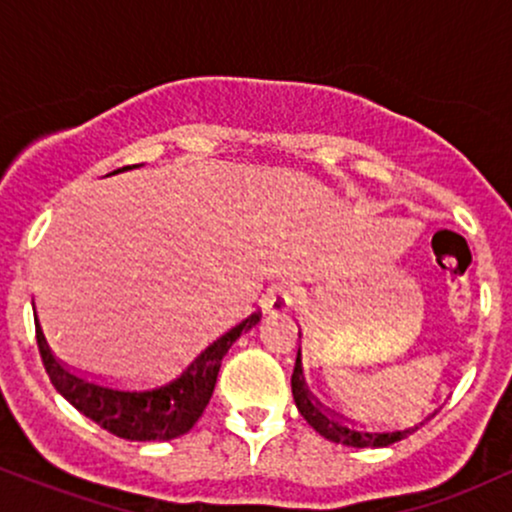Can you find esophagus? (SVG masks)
I'll use <instances>...</instances> for the list:
<instances>
[{"label":"esophagus","instance_id":"1","mask_svg":"<svg viewBox=\"0 0 512 512\" xmlns=\"http://www.w3.org/2000/svg\"><path fill=\"white\" fill-rule=\"evenodd\" d=\"M289 305H291V296H289V291L284 289V286L274 284L262 293V310L267 315L286 313V310H289Z\"/></svg>","mask_w":512,"mask_h":512}]
</instances>
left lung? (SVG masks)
<instances>
[{
  "mask_svg": "<svg viewBox=\"0 0 512 512\" xmlns=\"http://www.w3.org/2000/svg\"><path fill=\"white\" fill-rule=\"evenodd\" d=\"M298 337H301V332H298ZM291 392L303 419L322 438L339 445H349V448H387V445L419 431V426L431 421L445 404L443 399L431 414L414 421V424L392 426L390 416L375 414V411L370 414L366 411V404H361V399L339 395L332 387H327V383H322L313 373V368L303 363L301 349H298L296 368L291 375Z\"/></svg>",
  "mask_w": 512,
  "mask_h": 512,
  "instance_id": "obj_1",
  "label": "left lung"
}]
</instances>
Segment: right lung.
I'll return each instance as SVG.
<instances>
[{"label": "right lung", "mask_w": 512, "mask_h": 512, "mask_svg": "<svg viewBox=\"0 0 512 512\" xmlns=\"http://www.w3.org/2000/svg\"><path fill=\"white\" fill-rule=\"evenodd\" d=\"M132 168L139 166L117 168L108 175ZM260 317V313L240 317L214 337L192 342V349L190 342H182L168 354L139 361V368L137 363L122 366L103 361L93 351L55 342L40 325L38 313L35 339L50 383L74 409L117 438L146 443L173 440L197 424L214 392L223 356Z\"/></svg>", "instance_id": "right-lung-1"}]
</instances>
